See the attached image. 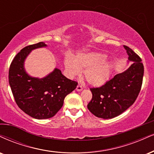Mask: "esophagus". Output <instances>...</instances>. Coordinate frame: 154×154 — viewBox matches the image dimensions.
Wrapping results in <instances>:
<instances>
[{
    "label": "esophagus",
    "instance_id": "1",
    "mask_svg": "<svg viewBox=\"0 0 154 154\" xmlns=\"http://www.w3.org/2000/svg\"><path fill=\"white\" fill-rule=\"evenodd\" d=\"M76 90H77V91H78V92L82 91V87L81 86V85H78L77 86V88H76Z\"/></svg>",
    "mask_w": 154,
    "mask_h": 154
}]
</instances>
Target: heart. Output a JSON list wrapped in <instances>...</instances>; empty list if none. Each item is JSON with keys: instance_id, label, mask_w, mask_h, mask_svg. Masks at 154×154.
<instances>
[{"instance_id": "heart-1", "label": "heart", "mask_w": 154, "mask_h": 154, "mask_svg": "<svg viewBox=\"0 0 154 154\" xmlns=\"http://www.w3.org/2000/svg\"><path fill=\"white\" fill-rule=\"evenodd\" d=\"M107 55L100 52H87L78 54L75 61L66 59L65 67L71 77L78 76L81 70H85V78L89 84L99 87L105 84L110 79L112 64L107 60Z\"/></svg>"}]
</instances>
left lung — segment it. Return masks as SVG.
I'll use <instances>...</instances> for the list:
<instances>
[{"instance_id": "1", "label": "left lung", "mask_w": 154, "mask_h": 154, "mask_svg": "<svg viewBox=\"0 0 154 154\" xmlns=\"http://www.w3.org/2000/svg\"><path fill=\"white\" fill-rule=\"evenodd\" d=\"M132 64L115 75L104 85L90 88L92 93L88 110L96 117L110 119L123 113L136 101L142 86L144 68L141 59L127 46H123Z\"/></svg>"}]
</instances>
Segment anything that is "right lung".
<instances>
[{
    "mask_svg": "<svg viewBox=\"0 0 154 154\" xmlns=\"http://www.w3.org/2000/svg\"><path fill=\"white\" fill-rule=\"evenodd\" d=\"M44 42L27 46L13 59L8 80L16 104L25 113L36 119H47L62 108L64 98L77 88V82L67 79L55 68L44 78L29 75L24 62L32 50L47 47Z\"/></svg>",
    "mask_w": 154,
    "mask_h": 154,
    "instance_id": "right-lung-1",
    "label": "right lung"
}]
</instances>
